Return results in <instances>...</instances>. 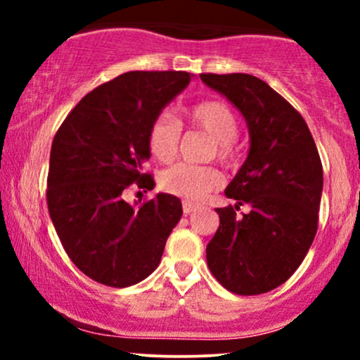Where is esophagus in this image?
I'll return each instance as SVG.
<instances>
[{"mask_svg":"<svg viewBox=\"0 0 360 360\" xmlns=\"http://www.w3.org/2000/svg\"><path fill=\"white\" fill-rule=\"evenodd\" d=\"M196 208H198V205L193 203V201H189V200H184L183 201V212H184V214L193 213Z\"/></svg>","mask_w":360,"mask_h":360,"instance_id":"1","label":"esophagus"}]
</instances>
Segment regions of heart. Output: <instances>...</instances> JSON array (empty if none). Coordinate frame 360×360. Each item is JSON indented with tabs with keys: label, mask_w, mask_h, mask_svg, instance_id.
Segmentation results:
<instances>
[{
	"label": "heart",
	"mask_w": 360,
	"mask_h": 360,
	"mask_svg": "<svg viewBox=\"0 0 360 360\" xmlns=\"http://www.w3.org/2000/svg\"><path fill=\"white\" fill-rule=\"evenodd\" d=\"M186 118L193 127L200 128L213 139L210 155L223 164H232L237 157L235 137L238 134V120L230 106L217 100L198 103L186 111ZM181 127L169 115H159L147 131V147L159 162H171L179 150ZM160 188L166 193L188 200H200L221 184V176L212 166H193L179 162L160 174Z\"/></svg>",
	"instance_id": "heart-1"
}]
</instances>
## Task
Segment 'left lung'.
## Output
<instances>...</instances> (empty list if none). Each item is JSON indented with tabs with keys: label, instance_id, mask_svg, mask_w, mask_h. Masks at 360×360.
Listing matches in <instances>:
<instances>
[{
	"label": "left lung",
	"instance_id": "8db88e82",
	"mask_svg": "<svg viewBox=\"0 0 360 360\" xmlns=\"http://www.w3.org/2000/svg\"><path fill=\"white\" fill-rule=\"evenodd\" d=\"M247 122L250 148L226 186L235 206L217 208L220 226L206 245L218 283L235 295H262L291 278L318 229L323 167L303 117L250 74H200ZM247 204L250 212L236 214Z\"/></svg>",
	"mask_w": 360,
	"mask_h": 360
}]
</instances>
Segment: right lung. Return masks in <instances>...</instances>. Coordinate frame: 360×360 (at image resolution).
Wrapping results in <instances>:
<instances>
[{
	"label": "right lung",
	"mask_w": 360,
	"mask_h": 360,
	"mask_svg": "<svg viewBox=\"0 0 360 360\" xmlns=\"http://www.w3.org/2000/svg\"><path fill=\"white\" fill-rule=\"evenodd\" d=\"M189 81L183 71L122 74L86 94L53 137L49 213L69 259L96 283L127 288L150 276L181 220L172 194L134 206L125 193L155 186L143 172L148 127Z\"/></svg>",
	"instance_id": "add662e5"
}]
</instances>
